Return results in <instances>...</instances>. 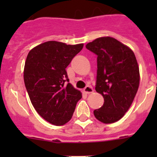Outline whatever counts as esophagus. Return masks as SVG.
<instances>
[{
	"label": "esophagus",
	"instance_id": "1",
	"mask_svg": "<svg viewBox=\"0 0 157 157\" xmlns=\"http://www.w3.org/2000/svg\"><path fill=\"white\" fill-rule=\"evenodd\" d=\"M84 92L86 94H91V93L94 92V89H93V87L90 86H86L85 88H84Z\"/></svg>",
	"mask_w": 157,
	"mask_h": 157
}]
</instances>
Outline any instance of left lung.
I'll list each match as a JSON object with an SVG mask.
<instances>
[{
	"label": "left lung",
	"instance_id": "left-lung-1",
	"mask_svg": "<svg viewBox=\"0 0 157 157\" xmlns=\"http://www.w3.org/2000/svg\"><path fill=\"white\" fill-rule=\"evenodd\" d=\"M86 48L98 56L95 90L103 96L104 105L94 111L104 123L120 120L130 109L139 86V67L134 52L111 37L88 43Z\"/></svg>",
	"mask_w": 157,
	"mask_h": 157
}]
</instances>
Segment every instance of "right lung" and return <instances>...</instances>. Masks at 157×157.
I'll list each match as a JSON object with an SVG mask.
<instances>
[{"label":"right lung","mask_w":157,"mask_h":157,"mask_svg":"<svg viewBox=\"0 0 157 157\" xmlns=\"http://www.w3.org/2000/svg\"><path fill=\"white\" fill-rule=\"evenodd\" d=\"M83 44L49 41L32 48L25 62L23 78L32 105L44 120L61 126L71 119L82 94L69 82L66 67Z\"/></svg>","instance_id":"right-lung-1"}]
</instances>
